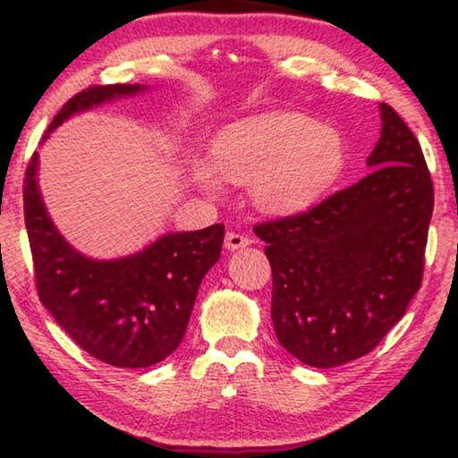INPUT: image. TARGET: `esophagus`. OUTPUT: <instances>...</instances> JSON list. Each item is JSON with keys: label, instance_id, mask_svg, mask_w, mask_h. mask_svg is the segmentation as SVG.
I'll return each mask as SVG.
<instances>
[{"label": "esophagus", "instance_id": "34e87169", "mask_svg": "<svg viewBox=\"0 0 458 458\" xmlns=\"http://www.w3.org/2000/svg\"><path fill=\"white\" fill-rule=\"evenodd\" d=\"M252 243L248 235L243 233H235V231H229L227 235H225V248L227 250H240V248H246Z\"/></svg>", "mask_w": 458, "mask_h": 458}]
</instances>
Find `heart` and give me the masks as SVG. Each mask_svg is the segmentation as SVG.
I'll return each instance as SVG.
<instances>
[{"mask_svg": "<svg viewBox=\"0 0 458 458\" xmlns=\"http://www.w3.org/2000/svg\"><path fill=\"white\" fill-rule=\"evenodd\" d=\"M346 165L340 131L300 112H265L225 127L212 146V165L199 160L193 177L218 190V174L254 185V198L271 212L300 210L329 190Z\"/></svg>", "mask_w": 458, "mask_h": 458, "instance_id": "obj_1", "label": "heart"}]
</instances>
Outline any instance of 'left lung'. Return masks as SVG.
Instances as JSON below:
<instances>
[{
    "label": "left lung",
    "instance_id": "left-lung-1",
    "mask_svg": "<svg viewBox=\"0 0 458 458\" xmlns=\"http://www.w3.org/2000/svg\"><path fill=\"white\" fill-rule=\"evenodd\" d=\"M379 110L367 177L254 227L273 271L275 334L310 367L371 352L421 287L434 185L412 131L392 106Z\"/></svg>",
    "mask_w": 458,
    "mask_h": 458
}]
</instances>
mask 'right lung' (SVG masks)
I'll list each match as a JSON object with an SVG mask.
<instances>
[{"instance_id":"1","label":"right lung","mask_w":458,"mask_h":458,"mask_svg":"<svg viewBox=\"0 0 458 458\" xmlns=\"http://www.w3.org/2000/svg\"><path fill=\"white\" fill-rule=\"evenodd\" d=\"M143 89L106 85L81 91L62 106L46 137L77 112ZM37 165L35 152L24 173V225L41 304L106 365L141 369L165 360L183 340L204 275L221 259L225 227L166 233L124 259H87L54 227L37 185Z\"/></svg>"}]
</instances>
